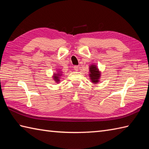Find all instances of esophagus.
<instances>
[{
  "label": "esophagus",
  "mask_w": 149,
  "mask_h": 149,
  "mask_svg": "<svg viewBox=\"0 0 149 149\" xmlns=\"http://www.w3.org/2000/svg\"><path fill=\"white\" fill-rule=\"evenodd\" d=\"M74 68L75 71H77L78 69H79V66H74Z\"/></svg>",
  "instance_id": "esophagus-1"
}]
</instances>
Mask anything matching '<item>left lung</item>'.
I'll return each instance as SVG.
<instances>
[{
  "mask_svg": "<svg viewBox=\"0 0 149 149\" xmlns=\"http://www.w3.org/2000/svg\"><path fill=\"white\" fill-rule=\"evenodd\" d=\"M89 77L91 81L93 83H97L98 82H99L101 73L97 66L95 64H91L89 66Z\"/></svg>",
  "mask_w": 149,
  "mask_h": 149,
  "instance_id": "8db88e82",
  "label": "left lung"
}]
</instances>
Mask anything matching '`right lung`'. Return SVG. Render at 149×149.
Listing matches in <instances>:
<instances>
[{
	"mask_svg": "<svg viewBox=\"0 0 149 149\" xmlns=\"http://www.w3.org/2000/svg\"><path fill=\"white\" fill-rule=\"evenodd\" d=\"M62 72L58 70L57 72L56 73H54V75H53V79L54 81L56 82V83H59V82H60V77H61V75H62Z\"/></svg>",
	"mask_w": 149,
	"mask_h": 149,
	"instance_id": "1",
	"label": "right lung"
}]
</instances>
